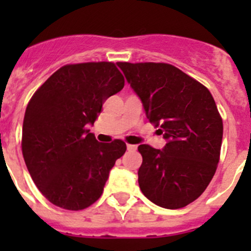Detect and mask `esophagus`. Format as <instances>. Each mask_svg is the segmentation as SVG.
<instances>
[{
    "instance_id": "1",
    "label": "esophagus",
    "mask_w": 251,
    "mask_h": 251,
    "mask_svg": "<svg viewBox=\"0 0 251 251\" xmlns=\"http://www.w3.org/2000/svg\"><path fill=\"white\" fill-rule=\"evenodd\" d=\"M127 150L130 151V152H134L137 150V146L134 145H127Z\"/></svg>"
}]
</instances>
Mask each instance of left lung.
I'll list each match as a JSON object with an SVG mask.
<instances>
[{"mask_svg": "<svg viewBox=\"0 0 251 251\" xmlns=\"http://www.w3.org/2000/svg\"><path fill=\"white\" fill-rule=\"evenodd\" d=\"M146 115L167 141L163 150L138 147L141 191L165 208L194 202L216 172L223 119L206 86L165 63H118Z\"/></svg>", "mask_w": 251, "mask_h": 251, "instance_id": "1", "label": "left lung"}]
</instances>
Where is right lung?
Segmentation results:
<instances>
[{"label": "right lung", "mask_w": 251, "mask_h": 251, "mask_svg": "<svg viewBox=\"0 0 251 251\" xmlns=\"http://www.w3.org/2000/svg\"><path fill=\"white\" fill-rule=\"evenodd\" d=\"M123 86L115 64H70L51 75L28 101L22 154L31 178L51 203L79 211L101 196L127 146L121 139L100 143L88 126Z\"/></svg>", "instance_id": "add662e5"}]
</instances>
